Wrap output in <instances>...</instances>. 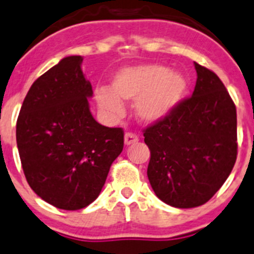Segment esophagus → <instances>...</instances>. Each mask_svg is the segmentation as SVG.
Segmentation results:
<instances>
[{"instance_id":"obj_1","label":"esophagus","mask_w":254,"mask_h":254,"mask_svg":"<svg viewBox=\"0 0 254 254\" xmlns=\"http://www.w3.org/2000/svg\"><path fill=\"white\" fill-rule=\"evenodd\" d=\"M138 142V136L136 133H132V132H127L125 134V144L129 146V144H133Z\"/></svg>"}]
</instances>
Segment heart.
I'll return each mask as SVG.
<instances>
[{
  "instance_id": "obj_1",
  "label": "heart",
  "mask_w": 254,
  "mask_h": 254,
  "mask_svg": "<svg viewBox=\"0 0 254 254\" xmlns=\"http://www.w3.org/2000/svg\"><path fill=\"white\" fill-rule=\"evenodd\" d=\"M112 88L98 87V107L111 116H122V101H137L136 115L147 123L167 117L185 96L187 81L181 72L156 64L125 67L115 74Z\"/></svg>"
}]
</instances>
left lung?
<instances>
[{
    "instance_id": "obj_1",
    "label": "left lung",
    "mask_w": 254,
    "mask_h": 254,
    "mask_svg": "<svg viewBox=\"0 0 254 254\" xmlns=\"http://www.w3.org/2000/svg\"><path fill=\"white\" fill-rule=\"evenodd\" d=\"M192 96L143 131L147 176L157 197L177 208L208 202L237 159V112L214 72L194 62Z\"/></svg>"
}]
</instances>
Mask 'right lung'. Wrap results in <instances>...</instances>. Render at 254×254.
<instances>
[{
  "mask_svg": "<svg viewBox=\"0 0 254 254\" xmlns=\"http://www.w3.org/2000/svg\"><path fill=\"white\" fill-rule=\"evenodd\" d=\"M82 60L64 57L38 77L16 126L28 185L43 201L66 211L95 201L123 149V129L100 125L89 111L93 91Z\"/></svg>",
  "mask_w": 254,
  "mask_h": 254,
  "instance_id": "add662e5",
  "label": "right lung"
}]
</instances>
